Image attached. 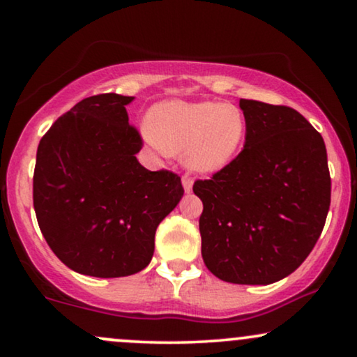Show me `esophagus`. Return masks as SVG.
I'll use <instances>...</instances> for the list:
<instances>
[{
	"mask_svg": "<svg viewBox=\"0 0 357 357\" xmlns=\"http://www.w3.org/2000/svg\"><path fill=\"white\" fill-rule=\"evenodd\" d=\"M182 185H183L185 192H187V193L192 192V187H193L192 177H188V175H183V177H182Z\"/></svg>",
	"mask_w": 357,
	"mask_h": 357,
	"instance_id": "1",
	"label": "esophagus"
}]
</instances>
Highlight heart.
<instances>
[{"mask_svg":"<svg viewBox=\"0 0 357 357\" xmlns=\"http://www.w3.org/2000/svg\"><path fill=\"white\" fill-rule=\"evenodd\" d=\"M141 136L159 153L183 151L193 172L214 174L227 167L243 148L247 121L234 104L213 100H169L154 105Z\"/></svg>","mask_w":357,"mask_h":357,"instance_id":"heart-1","label":"heart"}]
</instances>
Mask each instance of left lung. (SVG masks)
Here are the masks:
<instances>
[{"label":"left lung","mask_w":357,"mask_h":357,"mask_svg":"<svg viewBox=\"0 0 357 357\" xmlns=\"http://www.w3.org/2000/svg\"><path fill=\"white\" fill-rule=\"evenodd\" d=\"M243 149L193 192L204 265L234 284H271L302 265L324 231L331 178L324 138L299 112L238 102Z\"/></svg>","instance_id":"8db88e82"}]
</instances>
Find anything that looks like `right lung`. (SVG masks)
Returning a JSON list of instances; mask_svg holds the SVG:
<instances>
[{"instance_id":"add662e5","label":"right lung","mask_w":357,"mask_h":357,"mask_svg":"<svg viewBox=\"0 0 357 357\" xmlns=\"http://www.w3.org/2000/svg\"><path fill=\"white\" fill-rule=\"evenodd\" d=\"M133 97H87L42 136L33 170V209L53 253L96 278L135 275L149 265L159 222L183 187L170 170L136 159L139 131L128 123Z\"/></svg>"}]
</instances>
